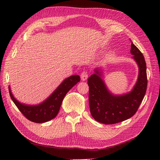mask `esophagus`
<instances>
[{"instance_id": "1", "label": "esophagus", "mask_w": 160, "mask_h": 160, "mask_svg": "<svg viewBox=\"0 0 160 160\" xmlns=\"http://www.w3.org/2000/svg\"><path fill=\"white\" fill-rule=\"evenodd\" d=\"M88 78V73L87 71H83L81 72V79L82 81H85L87 80V79Z\"/></svg>"}]
</instances>
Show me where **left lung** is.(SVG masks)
Instances as JSON below:
<instances>
[{
  "instance_id": "left-lung-1",
  "label": "left lung",
  "mask_w": 160,
  "mask_h": 160,
  "mask_svg": "<svg viewBox=\"0 0 160 160\" xmlns=\"http://www.w3.org/2000/svg\"><path fill=\"white\" fill-rule=\"evenodd\" d=\"M131 53L139 67V76L131 92L123 95H114L108 89L102 79L101 69H95V73L88 78L89 103L91 114L96 121L112 124L126 120L136 113L146 93V62L143 54L131 43Z\"/></svg>"
}]
</instances>
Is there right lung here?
Masks as SVG:
<instances>
[{
  "instance_id": "add662e5",
  "label": "right lung",
  "mask_w": 160,
  "mask_h": 160,
  "mask_svg": "<svg viewBox=\"0 0 160 160\" xmlns=\"http://www.w3.org/2000/svg\"><path fill=\"white\" fill-rule=\"evenodd\" d=\"M80 81V77L72 75L64 79L54 92L43 102L38 105H26L17 101L8 87L11 100L20 112L29 120L36 123L48 122L57 116L65 95L73 86Z\"/></svg>"
}]
</instances>
